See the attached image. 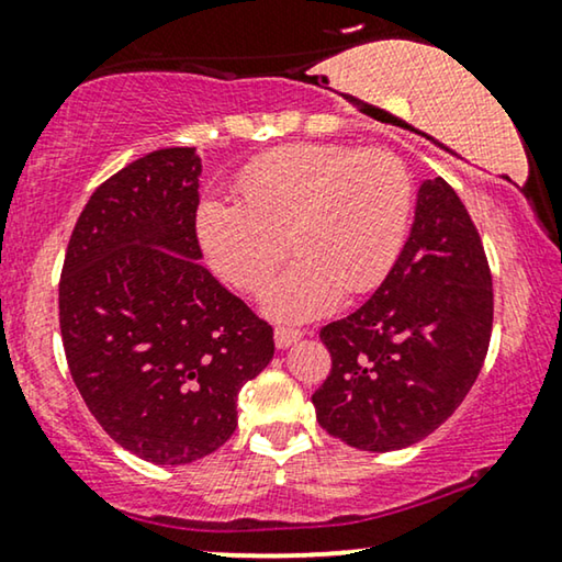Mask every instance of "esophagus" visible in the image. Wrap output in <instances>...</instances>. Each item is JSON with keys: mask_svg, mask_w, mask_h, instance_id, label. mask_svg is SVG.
<instances>
[{"mask_svg": "<svg viewBox=\"0 0 562 562\" xmlns=\"http://www.w3.org/2000/svg\"><path fill=\"white\" fill-rule=\"evenodd\" d=\"M302 335H304L302 329H296V327H276V333H273L276 348H279V350L289 348V345H294Z\"/></svg>", "mask_w": 562, "mask_h": 562, "instance_id": "esophagus-1", "label": "esophagus"}]
</instances>
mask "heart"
Returning a JSON list of instances; mask_svg holds the SVG:
<instances>
[{"mask_svg":"<svg viewBox=\"0 0 562 562\" xmlns=\"http://www.w3.org/2000/svg\"><path fill=\"white\" fill-rule=\"evenodd\" d=\"M235 194L237 204H202L199 240L214 271L248 294H260L294 248L299 263L266 296L283 319L325 314L342 291H373L409 235L412 176L383 148L286 145L252 160Z\"/></svg>","mask_w":562,"mask_h":562,"instance_id":"heart-1","label":"heart"}]
</instances>
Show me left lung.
Listing matches in <instances>:
<instances>
[{
  "label": "left lung",
  "mask_w": 562,
  "mask_h": 562,
  "mask_svg": "<svg viewBox=\"0 0 562 562\" xmlns=\"http://www.w3.org/2000/svg\"><path fill=\"white\" fill-rule=\"evenodd\" d=\"M494 325L481 235L448 181L422 183L412 235L368 302L319 329L333 371L312 394L322 429L358 450L409 448L458 409Z\"/></svg>",
  "instance_id": "left-lung-1"
}]
</instances>
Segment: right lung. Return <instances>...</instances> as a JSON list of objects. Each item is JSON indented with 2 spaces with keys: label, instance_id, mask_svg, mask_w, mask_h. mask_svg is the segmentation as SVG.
I'll list each match as a JSON object with an SVG mask.
<instances>
[{
  "label": "right lung",
  "instance_id": "right-lung-1",
  "mask_svg": "<svg viewBox=\"0 0 562 562\" xmlns=\"http://www.w3.org/2000/svg\"><path fill=\"white\" fill-rule=\"evenodd\" d=\"M194 148H164L99 183L58 283L68 371L104 432L183 465L237 427V394L273 358V327L199 263Z\"/></svg>",
  "mask_w": 562,
  "mask_h": 562
}]
</instances>
